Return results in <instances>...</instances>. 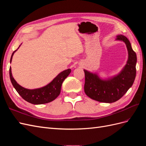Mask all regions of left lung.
<instances>
[{
    "label": "left lung",
    "mask_w": 146,
    "mask_h": 146,
    "mask_svg": "<svg viewBox=\"0 0 146 146\" xmlns=\"http://www.w3.org/2000/svg\"><path fill=\"white\" fill-rule=\"evenodd\" d=\"M116 40L124 42L128 51L127 64L117 75L107 78H102L97 73L84 69L85 83L84 90L91 99L100 102L113 103L120 99L133 84L136 77V53L132 49L127 37L118 35Z\"/></svg>",
    "instance_id": "8db88e82"
}]
</instances>
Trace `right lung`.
<instances>
[{"label":"right lung","mask_w":146,"mask_h":146,"mask_svg":"<svg viewBox=\"0 0 146 146\" xmlns=\"http://www.w3.org/2000/svg\"><path fill=\"white\" fill-rule=\"evenodd\" d=\"M21 45L17 48V49ZM17 50L13 52L10 59V63H11L13 56ZM70 72H71L70 69H66L57 75V76L47 85L33 90L27 89L19 85L12 76L11 67L10 68V77L13 87L15 88L16 91L22 98L30 104L39 105L49 103L55 100L60 95L62 83Z\"/></svg>","instance_id":"add662e5"}]
</instances>
